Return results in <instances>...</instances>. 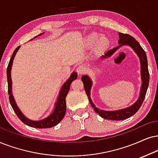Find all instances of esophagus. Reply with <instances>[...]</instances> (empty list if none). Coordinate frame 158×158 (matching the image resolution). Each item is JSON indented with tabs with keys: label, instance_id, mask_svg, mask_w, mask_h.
<instances>
[{
	"label": "esophagus",
	"instance_id": "1",
	"mask_svg": "<svg viewBox=\"0 0 158 158\" xmlns=\"http://www.w3.org/2000/svg\"><path fill=\"white\" fill-rule=\"evenodd\" d=\"M85 69L83 65H79L77 69V71L79 75H82L83 73H85Z\"/></svg>",
	"mask_w": 158,
	"mask_h": 158
}]
</instances>
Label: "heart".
Instances as JSON below:
<instances>
[{
	"instance_id": "obj_1",
	"label": "heart",
	"mask_w": 158,
	"mask_h": 158,
	"mask_svg": "<svg viewBox=\"0 0 158 158\" xmlns=\"http://www.w3.org/2000/svg\"><path fill=\"white\" fill-rule=\"evenodd\" d=\"M98 39V35L95 34V33H93V34H91L88 38V43L89 44H93L96 42ZM108 44H109V41H108V40L104 37L100 38L98 40L99 47H105L108 45Z\"/></svg>"
}]
</instances>
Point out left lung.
Listing matches in <instances>:
<instances>
[{"instance_id":"obj_1","label":"left lung","mask_w":158,"mask_h":158,"mask_svg":"<svg viewBox=\"0 0 158 158\" xmlns=\"http://www.w3.org/2000/svg\"><path fill=\"white\" fill-rule=\"evenodd\" d=\"M119 44L120 45L118 47L114 48L112 49L107 51L105 53L104 55H103L102 58L104 57H107L111 56L114 52L117 50L119 47L122 45H129L134 49L135 52L138 54L139 58L141 60V79H142V85H141V93L140 96H139L138 101L135 102L134 104L131 106L127 109H121V110L117 111H107L104 110H101V109H97L95 106L93 104L92 102L90 96H89V93H90V87L92 86L91 80L87 76H83L81 77V81H82L84 85V88H85V93L87 94V97H88V100L90 103L91 106L93 108L95 112L98 114L103 118L106 119H111V120H123V119H127L128 117H131L133 114L139 111L140 107L142 105V103L143 100L145 98L146 93H147V88H148L149 85V73L148 70V63H147V55H146L145 51L143 50V48L141 47L139 43L135 40L133 36L131 35L126 34V33H119Z\"/></svg>"}]
</instances>
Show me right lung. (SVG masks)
I'll list each match as a JSON object with an SVG mask.
<instances>
[{"mask_svg":"<svg viewBox=\"0 0 158 158\" xmlns=\"http://www.w3.org/2000/svg\"><path fill=\"white\" fill-rule=\"evenodd\" d=\"M41 35L39 34V35ZM36 37V36H35ZM19 46L17 47L15 49V50L14 51V52L11 55V59H10L9 65L7 67V81H8V93H9V102L11 104V107L15 111V112L19 119L23 122V123H25V125H28V126L35 127V128H49V127H52L55 125H57L60 122L64 117L65 111H66V101H65V98H66L68 93H69L70 86L71 84L72 83L73 80H75L77 78V73L76 72H73L71 74V77L68 79L66 82L63 85L62 87L60 93L59 97L57 98V101L56 103V106L55 109L52 114L50 116L47 117L46 119H44L42 120L39 121H32L30 119H27L23 114V113L19 111V108L17 107V104H16L15 99L11 93V65H12L13 60L15 58V56L17 53V52L19 49Z\"/></svg>","mask_w":158,"mask_h":158,"instance_id":"add662e5","label":"right lung"}]
</instances>
